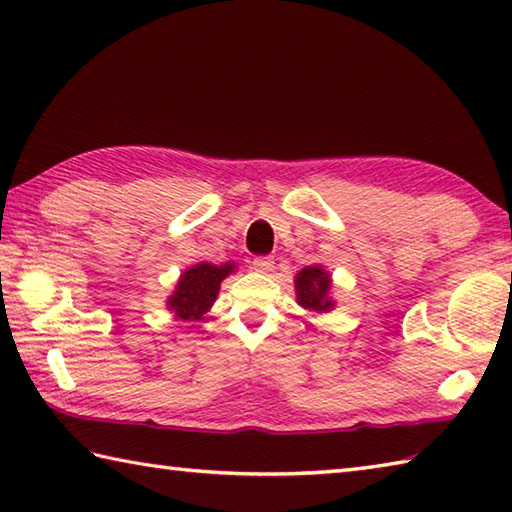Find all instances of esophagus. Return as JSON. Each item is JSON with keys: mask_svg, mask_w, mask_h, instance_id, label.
I'll use <instances>...</instances> for the list:
<instances>
[{"mask_svg": "<svg viewBox=\"0 0 512 512\" xmlns=\"http://www.w3.org/2000/svg\"><path fill=\"white\" fill-rule=\"evenodd\" d=\"M250 268L257 270V273H270V270L275 268V259L270 255H259L250 262Z\"/></svg>", "mask_w": 512, "mask_h": 512, "instance_id": "1", "label": "esophagus"}]
</instances>
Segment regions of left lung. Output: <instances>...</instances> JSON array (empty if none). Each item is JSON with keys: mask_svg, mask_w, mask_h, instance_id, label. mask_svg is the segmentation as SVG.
Segmentation results:
<instances>
[{"mask_svg": "<svg viewBox=\"0 0 512 512\" xmlns=\"http://www.w3.org/2000/svg\"><path fill=\"white\" fill-rule=\"evenodd\" d=\"M295 288H297V299L303 308L308 310H330L332 301L328 299V290H330V275L325 273L319 266H306L301 270L295 279Z\"/></svg>", "mask_w": 512, "mask_h": 512, "instance_id": "left-lung-1", "label": "left lung"}]
</instances>
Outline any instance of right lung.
<instances>
[{
  "label": "right lung",
  "mask_w": 512,
  "mask_h": 512,
  "mask_svg": "<svg viewBox=\"0 0 512 512\" xmlns=\"http://www.w3.org/2000/svg\"><path fill=\"white\" fill-rule=\"evenodd\" d=\"M233 264L213 266L209 262L189 268L178 281L176 292L169 299V308L178 314L180 319H200L202 314L213 306L220 290L222 279L231 275Z\"/></svg>",
  "instance_id": "add662e5"
}]
</instances>
